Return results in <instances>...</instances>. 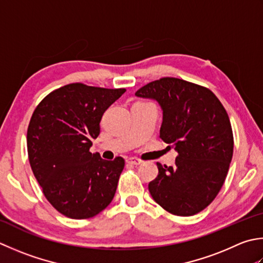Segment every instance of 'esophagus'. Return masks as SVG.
<instances>
[{"label": "esophagus", "mask_w": 263, "mask_h": 263, "mask_svg": "<svg viewBox=\"0 0 263 263\" xmlns=\"http://www.w3.org/2000/svg\"><path fill=\"white\" fill-rule=\"evenodd\" d=\"M126 163L131 164V165H140V164H141L142 162L140 161V159H138V158L130 157V158H127V159H126Z\"/></svg>", "instance_id": "obj_1"}]
</instances>
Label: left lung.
<instances>
[{
	"label": "left lung",
	"mask_w": 263,
	"mask_h": 263,
	"mask_svg": "<svg viewBox=\"0 0 263 263\" xmlns=\"http://www.w3.org/2000/svg\"><path fill=\"white\" fill-rule=\"evenodd\" d=\"M136 96L158 102L163 110L159 137L178 153L174 166L157 163L158 176L149 182V193L174 215L200 212L217 197L233 158L227 111L208 87L176 77L151 82Z\"/></svg>",
	"instance_id": "8db88e82"
}]
</instances>
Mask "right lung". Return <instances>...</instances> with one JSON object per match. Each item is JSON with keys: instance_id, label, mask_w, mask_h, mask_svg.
I'll use <instances>...</instances> for the list:
<instances>
[{"instance_id": "right-lung-1", "label": "right lung", "mask_w": 263, "mask_h": 263, "mask_svg": "<svg viewBox=\"0 0 263 263\" xmlns=\"http://www.w3.org/2000/svg\"><path fill=\"white\" fill-rule=\"evenodd\" d=\"M125 92L71 83L40 102L27 130L30 167L50 204L65 217L89 219L114 198L124 159L90 153L104 112Z\"/></svg>"}]
</instances>
